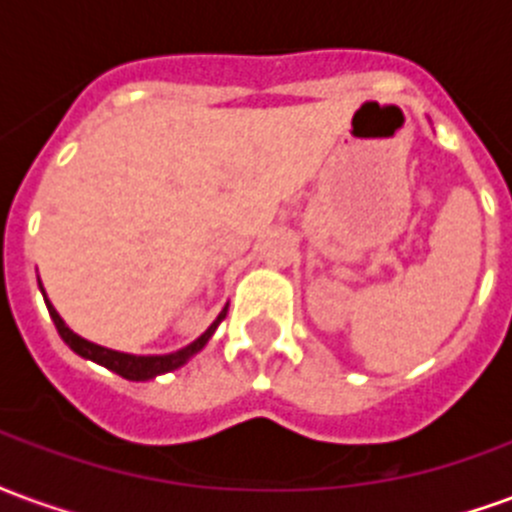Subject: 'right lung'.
Instances as JSON below:
<instances>
[{
	"instance_id": "add662e5",
	"label": "right lung",
	"mask_w": 512,
	"mask_h": 512,
	"mask_svg": "<svg viewBox=\"0 0 512 512\" xmlns=\"http://www.w3.org/2000/svg\"><path fill=\"white\" fill-rule=\"evenodd\" d=\"M43 299H46V293H43ZM46 307H49V315L51 321H54V326H57V332H60V337L65 340V345L71 348L73 354H79L82 359H90L95 365L106 367V370H112V373L128 378V381H150V378L164 376V373H172V370L183 367L191 356L200 354L202 348L208 345V340H211L213 332H216V326H219V323L224 321V315H227V304H224V310L216 315V321H213L194 343H189L186 348H180V351H172V354L136 356L123 354V351H112V348H104V345L84 340V337H79L73 329H68V323L62 321L60 312L51 307L49 299H46Z\"/></svg>"
}]
</instances>
